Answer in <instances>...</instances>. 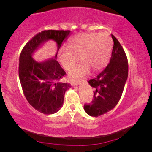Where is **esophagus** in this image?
<instances>
[{
  "label": "esophagus",
  "mask_w": 152,
  "mask_h": 152,
  "mask_svg": "<svg viewBox=\"0 0 152 152\" xmlns=\"http://www.w3.org/2000/svg\"><path fill=\"white\" fill-rule=\"evenodd\" d=\"M82 82H79V81H75V82H72V84L74 86H77V85H81L82 84Z\"/></svg>",
  "instance_id": "34e87169"
}]
</instances>
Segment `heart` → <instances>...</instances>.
Instances as JSON below:
<instances>
[{
    "instance_id": "1",
    "label": "heart",
    "mask_w": 152,
    "mask_h": 152,
    "mask_svg": "<svg viewBox=\"0 0 152 152\" xmlns=\"http://www.w3.org/2000/svg\"><path fill=\"white\" fill-rule=\"evenodd\" d=\"M112 49L109 37L99 33H84L72 39L68 48H62L58 59L64 70L70 71L80 57L82 64L70 73L71 80H80L91 72H99L107 66Z\"/></svg>"
}]
</instances>
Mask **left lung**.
<instances>
[{"label": "left lung", "mask_w": 152, "mask_h": 152, "mask_svg": "<svg viewBox=\"0 0 152 152\" xmlns=\"http://www.w3.org/2000/svg\"><path fill=\"white\" fill-rule=\"evenodd\" d=\"M113 47L109 64L96 77L88 81L94 88L92 103L84 105V111L93 117L104 114L117 105L128 77V62L122 45L111 34Z\"/></svg>", "instance_id": "left-lung-1"}]
</instances>
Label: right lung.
Segmentation results:
<instances>
[{"instance_id": "add662e5", "label": "right lung", "mask_w": 152, "mask_h": 152, "mask_svg": "<svg viewBox=\"0 0 152 152\" xmlns=\"http://www.w3.org/2000/svg\"><path fill=\"white\" fill-rule=\"evenodd\" d=\"M70 30H44L26 43L19 58L18 75L27 100L37 111L44 114L59 111L64 104V95L70 85L60 82L66 75L57 60V53ZM48 40L57 45L56 55L49 59L37 62L33 57L36 52Z\"/></svg>"}]
</instances>
